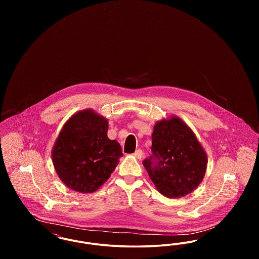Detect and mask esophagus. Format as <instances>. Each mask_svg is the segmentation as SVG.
<instances>
[{
  "instance_id": "esophagus-1",
  "label": "esophagus",
  "mask_w": 259,
  "mask_h": 259,
  "mask_svg": "<svg viewBox=\"0 0 259 259\" xmlns=\"http://www.w3.org/2000/svg\"><path fill=\"white\" fill-rule=\"evenodd\" d=\"M143 154H144V152H143L142 149H137L135 152L133 153V156L137 159H141L143 157Z\"/></svg>"
}]
</instances>
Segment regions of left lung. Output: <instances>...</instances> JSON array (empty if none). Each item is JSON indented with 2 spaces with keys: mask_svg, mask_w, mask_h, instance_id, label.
I'll list each match as a JSON object with an SVG mask.
<instances>
[{
  "mask_svg": "<svg viewBox=\"0 0 259 259\" xmlns=\"http://www.w3.org/2000/svg\"><path fill=\"white\" fill-rule=\"evenodd\" d=\"M152 156L143 164L162 195L185 197L204 179L208 157L191 128L177 115L154 124Z\"/></svg>",
  "mask_w": 259,
  "mask_h": 259,
  "instance_id": "left-lung-1",
  "label": "left lung"
}]
</instances>
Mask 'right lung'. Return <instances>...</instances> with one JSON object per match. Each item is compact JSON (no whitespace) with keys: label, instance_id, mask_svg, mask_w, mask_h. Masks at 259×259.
<instances>
[{"label":"right lung","instance_id":"right-lung-1","mask_svg":"<svg viewBox=\"0 0 259 259\" xmlns=\"http://www.w3.org/2000/svg\"><path fill=\"white\" fill-rule=\"evenodd\" d=\"M108 119L92 109L74 113L63 125L51 159L62 183L79 193L104 185L123 156L120 145L108 138Z\"/></svg>","mask_w":259,"mask_h":259}]
</instances>
